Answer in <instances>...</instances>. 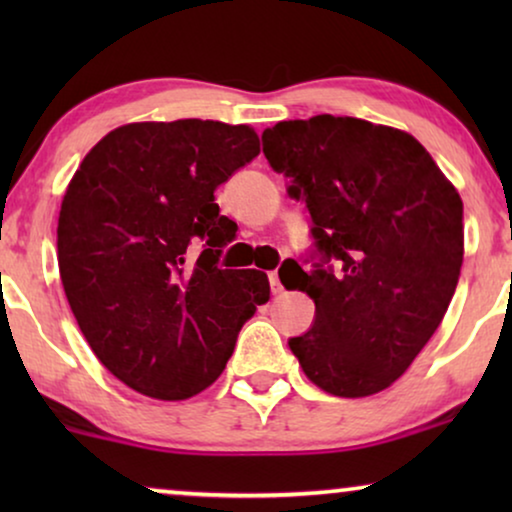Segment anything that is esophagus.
<instances>
[{"instance_id":"obj_1","label":"esophagus","mask_w":512,"mask_h":512,"mask_svg":"<svg viewBox=\"0 0 512 512\" xmlns=\"http://www.w3.org/2000/svg\"><path fill=\"white\" fill-rule=\"evenodd\" d=\"M268 279H270V289H272V293H282L284 291V286H282V282H279V275H277V270H272L270 275H268Z\"/></svg>"}]
</instances>
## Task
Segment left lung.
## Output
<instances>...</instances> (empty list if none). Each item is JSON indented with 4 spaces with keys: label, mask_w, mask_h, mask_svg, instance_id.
I'll return each instance as SVG.
<instances>
[{
    "label": "left lung",
    "mask_w": 512,
    "mask_h": 512,
    "mask_svg": "<svg viewBox=\"0 0 512 512\" xmlns=\"http://www.w3.org/2000/svg\"><path fill=\"white\" fill-rule=\"evenodd\" d=\"M263 153L305 200L321 251L317 270L293 279L317 319L291 352L326 394L373 396L445 317L464 263V202L415 137L361 118L282 121L263 132Z\"/></svg>",
    "instance_id": "1"
}]
</instances>
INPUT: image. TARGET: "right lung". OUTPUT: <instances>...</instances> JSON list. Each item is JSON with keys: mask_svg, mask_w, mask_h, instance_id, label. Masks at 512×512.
Listing matches in <instances>:
<instances>
[{"mask_svg": "<svg viewBox=\"0 0 512 512\" xmlns=\"http://www.w3.org/2000/svg\"><path fill=\"white\" fill-rule=\"evenodd\" d=\"M261 153L251 125L128 123L81 160L62 198L58 265L76 324L102 366L139 394L184 401L219 380L270 282L221 270L237 226L216 186ZM205 239L195 264L185 254Z\"/></svg>", "mask_w": 512, "mask_h": 512, "instance_id": "add662e5", "label": "right lung"}]
</instances>
